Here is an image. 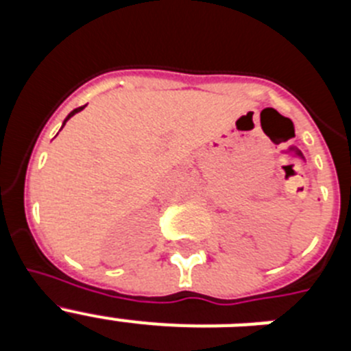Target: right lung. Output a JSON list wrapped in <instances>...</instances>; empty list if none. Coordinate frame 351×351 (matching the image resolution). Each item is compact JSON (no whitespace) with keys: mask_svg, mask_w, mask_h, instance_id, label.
<instances>
[{"mask_svg":"<svg viewBox=\"0 0 351 351\" xmlns=\"http://www.w3.org/2000/svg\"><path fill=\"white\" fill-rule=\"evenodd\" d=\"M84 107H86V105H84ZM84 107H79V108H75V110H71V112H70V114H68V117H66V119H64L63 126H64V125H66V121H68V119H70V117H71V116H75V114H77V112H80V110H82V108H84Z\"/></svg>","mask_w":351,"mask_h":351,"instance_id":"add662e5","label":"right lung"}]
</instances>
